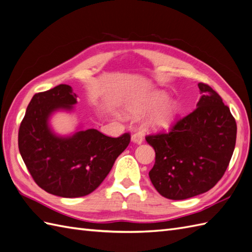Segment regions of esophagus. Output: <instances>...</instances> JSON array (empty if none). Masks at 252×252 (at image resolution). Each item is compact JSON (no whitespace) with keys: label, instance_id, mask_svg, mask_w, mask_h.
Listing matches in <instances>:
<instances>
[{"label":"esophagus","instance_id":"1","mask_svg":"<svg viewBox=\"0 0 252 252\" xmlns=\"http://www.w3.org/2000/svg\"><path fill=\"white\" fill-rule=\"evenodd\" d=\"M131 142L136 143V144H141L143 142V136L142 133L137 132V133H133L131 136Z\"/></svg>","mask_w":252,"mask_h":252}]
</instances>
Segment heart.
<instances>
[{"instance_id":"obj_1","label":"heart","mask_w":252,"mask_h":252,"mask_svg":"<svg viewBox=\"0 0 252 252\" xmlns=\"http://www.w3.org/2000/svg\"><path fill=\"white\" fill-rule=\"evenodd\" d=\"M169 94L161 91H155L147 94L143 99L128 106L126 111L131 118H140L152 112L143 122V128L149 131H162L173 125L179 114V105L174 100H169Z\"/></svg>"}]
</instances>
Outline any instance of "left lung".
Masks as SVG:
<instances>
[{"mask_svg":"<svg viewBox=\"0 0 252 252\" xmlns=\"http://www.w3.org/2000/svg\"><path fill=\"white\" fill-rule=\"evenodd\" d=\"M197 109L169 133L147 136L155 150L150 179L162 197L184 200L216 185L228 168L236 142V122L229 107L207 84H198Z\"/></svg>","mask_w":252,"mask_h":252,"instance_id":"8db88e82","label":"left lung"}]
</instances>
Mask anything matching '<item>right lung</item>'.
<instances>
[{"label": "right lung", "mask_w": 252, "mask_h": 252, "mask_svg": "<svg viewBox=\"0 0 252 252\" xmlns=\"http://www.w3.org/2000/svg\"><path fill=\"white\" fill-rule=\"evenodd\" d=\"M77 95L70 85L60 84L31 99L21 122L18 145L37 185L62 198L87 195L100 185L130 142V134L111 138L97 129L61 136L50 124L60 111L72 112Z\"/></svg>", "instance_id": "obj_1"}]
</instances>
